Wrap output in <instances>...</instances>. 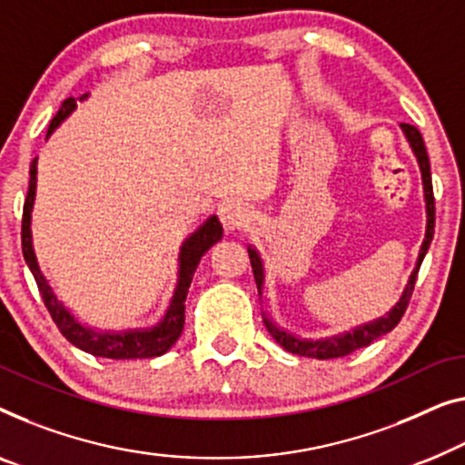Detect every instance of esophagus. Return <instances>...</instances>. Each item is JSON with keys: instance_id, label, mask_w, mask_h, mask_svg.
Masks as SVG:
<instances>
[{"instance_id": "1", "label": "esophagus", "mask_w": 465, "mask_h": 465, "mask_svg": "<svg viewBox=\"0 0 465 465\" xmlns=\"http://www.w3.org/2000/svg\"><path fill=\"white\" fill-rule=\"evenodd\" d=\"M218 213H220L222 224H224L228 232L241 231V228H245L253 218L252 207H249L245 201H241V199L224 201V203L220 205Z\"/></svg>"}]
</instances>
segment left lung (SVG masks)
Segmentation results:
<instances>
[{
	"label": "left lung",
	"instance_id": "1",
	"mask_svg": "<svg viewBox=\"0 0 465 465\" xmlns=\"http://www.w3.org/2000/svg\"><path fill=\"white\" fill-rule=\"evenodd\" d=\"M401 127H402V132H405V138L409 140V144H411V149L417 157V163H420L421 183H423V199H426V218H428L426 220V237H423V243L420 247V255H417L415 268H413L411 277H409V281H407L405 289H402V295L399 298V302L392 306V311H390L386 316H380V319H375L371 322H365V325L354 327L352 331L331 335V338H325V340H300L292 333L282 331V329L274 325L268 316H264L268 333H271L272 338L287 350V352L308 356V359H321V361L322 359H338V356H346L362 346H369L373 340H378V338H381V335H386L388 331H392V329L399 325L402 314H405L409 300H411L421 260H423V255H426L430 243H432L434 212L436 210H434V191H432V173H430V159H428L426 144H423L421 134L417 127L409 125V124H401ZM247 252H249V260H252L255 285H258V293L262 295V287H264V264H262L260 253L255 252L253 247H247Z\"/></svg>",
	"mask_w": 465,
	"mask_h": 465
}]
</instances>
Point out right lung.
I'll list each match as a JSON object with an SVG mask.
<instances>
[{"mask_svg":"<svg viewBox=\"0 0 465 465\" xmlns=\"http://www.w3.org/2000/svg\"><path fill=\"white\" fill-rule=\"evenodd\" d=\"M87 94H84L79 100H85ZM75 98H66L56 117L52 119L48 127V136L56 130V127L63 124V121L75 111ZM31 178H29V191H26L25 207H23V232H20V239H23V255L26 266L35 277L37 289L42 293V300L52 321L56 322L60 333L64 335L66 340L71 341L73 346L84 350L87 354L103 356V359H115V361H125V359H153V356L165 354L176 340L180 338L184 329V302L188 287H191L193 274L197 271L201 258L213 243H218L222 239V224L216 216L207 218L203 224H201L197 231H194L191 237H188L183 247H180L178 255V285L176 292H173V298L170 302V308L161 322L149 329H127V331H98V329L85 327L79 322L71 311H66L63 302H58L56 295H54L52 287L48 281L39 271L35 252H33V237H31V212H33V201H35V188H37V159H33L31 163Z\"/></svg>","mask_w":465,"mask_h":465,"instance_id":"obj_1","label":"right lung"}]
</instances>
